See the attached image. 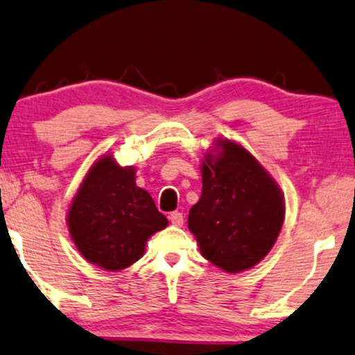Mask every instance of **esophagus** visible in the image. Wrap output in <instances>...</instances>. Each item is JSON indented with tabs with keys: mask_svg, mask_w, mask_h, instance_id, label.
<instances>
[{
	"mask_svg": "<svg viewBox=\"0 0 355 355\" xmlns=\"http://www.w3.org/2000/svg\"><path fill=\"white\" fill-rule=\"evenodd\" d=\"M169 221H171V225H173V226L181 227V226L184 225V216H182V213H179V211H173L171 215H169Z\"/></svg>",
	"mask_w": 355,
	"mask_h": 355,
	"instance_id": "34e87169",
	"label": "esophagus"
}]
</instances>
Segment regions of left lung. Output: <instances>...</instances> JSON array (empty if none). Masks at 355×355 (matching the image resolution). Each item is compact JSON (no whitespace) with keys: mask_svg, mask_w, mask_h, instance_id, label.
<instances>
[{"mask_svg":"<svg viewBox=\"0 0 355 355\" xmlns=\"http://www.w3.org/2000/svg\"><path fill=\"white\" fill-rule=\"evenodd\" d=\"M202 197L189 231L200 254L226 273L254 268L268 255L284 223V196L249 150L216 137L200 159Z\"/></svg>","mask_w":355,"mask_h":355,"instance_id":"left-lung-1","label":"left lung"}]
</instances>
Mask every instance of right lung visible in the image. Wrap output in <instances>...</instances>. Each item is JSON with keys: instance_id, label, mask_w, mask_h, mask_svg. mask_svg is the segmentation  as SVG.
<instances>
[{"instance_id": "1", "label": "right lung", "mask_w": 355, "mask_h": 355, "mask_svg": "<svg viewBox=\"0 0 355 355\" xmlns=\"http://www.w3.org/2000/svg\"><path fill=\"white\" fill-rule=\"evenodd\" d=\"M66 225L87 261L105 271H119L142 259L147 241L164 230L168 220L152 196L135 184V168L121 166L106 152L77 187Z\"/></svg>"}]
</instances>
